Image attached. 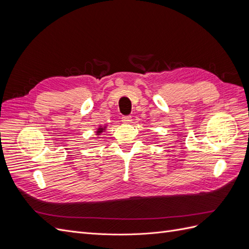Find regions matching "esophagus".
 I'll return each instance as SVG.
<instances>
[{
  "label": "esophagus",
  "mask_w": 249,
  "mask_h": 249,
  "mask_svg": "<svg viewBox=\"0 0 249 249\" xmlns=\"http://www.w3.org/2000/svg\"><path fill=\"white\" fill-rule=\"evenodd\" d=\"M122 122L124 124H130L132 123V117L131 116H124L122 118Z\"/></svg>",
  "instance_id": "obj_1"
}]
</instances>
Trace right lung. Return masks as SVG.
I'll return each mask as SVG.
<instances>
[{"label":"right lung","mask_w":249,"mask_h":249,"mask_svg":"<svg viewBox=\"0 0 249 249\" xmlns=\"http://www.w3.org/2000/svg\"><path fill=\"white\" fill-rule=\"evenodd\" d=\"M107 129V125H100L99 127H97V130H96V138H100V136H101V134L103 133V132H105V130Z\"/></svg>","instance_id":"add662e5"}]
</instances>
